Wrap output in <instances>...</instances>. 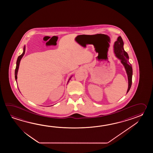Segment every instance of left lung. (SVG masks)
I'll return each instance as SVG.
<instances>
[{
	"instance_id": "8db88e82",
	"label": "left lung",
	"mask_w": 153,
	"mask_h": 153,
	"mask_svg": "<svg viewBox=\"0 0 153 153\" xmlns=\"http://www.w3.org/2000/svg\"><path fill=\"white\" fill-rule=\"evenodd\" d=\"M114 53L118 59H120L121 63L124 65V67L127 73L128 82V87L127 93L130 90L132 85V65L128 62V56L127 52L124 49V42L120 36L117 38V40L114 42Z\"/></svg>"
}]
</instances>
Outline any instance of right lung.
Here are the masks:
<instances>
[{"label":"right lung","instance_id":"add662e5","mask_svg":"<svg viewBox=\"0 0 153 153\" xmlns=\"http://www.w3.org/2000/svg\"><path fill=\"white\" fill-rule=\"evenodd\" d=\"M25 53V46H24V48H23V53H22L21 55L19 56L18 57L17 59L16 67V69H15V79H16V80L17 78V72H18V70H19V68L20 61H21V59L22 58V57H23V55H24ZM71 78H70V79H69L68 81H69V80L71 79Z\"/></svg>","mask_w":153,"mask_h":153}]
</instances>
